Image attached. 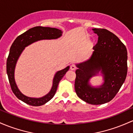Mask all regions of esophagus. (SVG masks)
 <instances>
[{
  "mask_svg": "<svg viewBox=\"0 0 133 133\" xmlns=\"http://www.w3.org/2000/svg\"><path fill=\"white\" fill-rule=\"evenodd\" d=\"M70 69H71V70H72V71H74V70H75L76 69V65H74V64H72V65H71Z\"/></svg>",
  "mask_w": 133,
  "mask_h": 133,
  "instance_id": "1",
  "label": "esophagus"
}]
</instances>
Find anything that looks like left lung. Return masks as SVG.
Masks as SVG:
<instances>
[{"instance_id": "left-lung-1", "label": "left lung", "mask_w": 133, "mask_h": 133, "mask_svg": "<svg viewBox=\"0 0 133 133\" xmlns=\"http://www.w3.org/2000/svg\"><path fill=\"white\" fill-rule=\"evenodd\" d=\"M98 36L94 51L88 60L76 64L75 91L87 103L100 105L114 98L126 79L128 53L126 46L116 35L106 29L93 28ZM100 72L104 82L98 87L91 86L89 81Z\"/></svg>"}]
</instances>
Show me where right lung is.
I'll return each mask as SVG.
<instances>
[{
  "mask_svg": "<svg viewBox=\"0 0 133 133\" xmlns=\"http://www.w3.org/2000/svg\"><path fill=\"white\" fill-rule=\"evenodd\" d=\"M62 34V31L61 30L55 28L36 26L17 36L11 45L9 54L7 59V74L12 92L17 98L24 103L32 106H40L44 105L50 100L55 95L59 81L62 79L67 71L69 70V66L66 67L65 69L57 71L55 73L53 79L52 88L46 95L41 98L28 97L23 95L19 91L14 79V70L16 64L20 55L26 46L34 42L42 40L57 39L61 37Z\"/></svg>",
  "mask_w": 133,
  "mask_h": 133,
  "instance_id": "right-lung-1",
  "label": "right lung"
}]
</instances>
